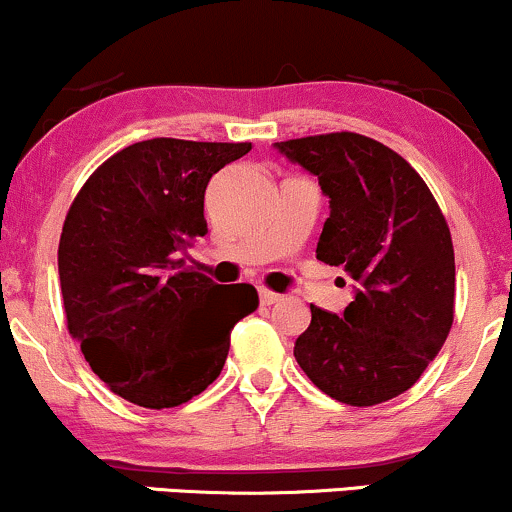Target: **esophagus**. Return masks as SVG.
Segmentation results:
<instances>
[{"instance_id": "obj_1", "label": "esophagus", "mask_w": 512, "mask_h": 512, "mask_svg": "<svg viewBox=\"0 0 512 512\" xmlns=\"http://www.w3.org/2000/svg\"><path fill=\"white\" fill-rule=\"evenodd\" d=\"M258 299H261L263 306H273L280 302V294L278 292H270V290H258Z\"/></svg>"}]
</instances>
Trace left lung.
Segmentation results:
<instances>
[{
    "label": "left lung",
    "mask_w": 512,
    "mask_h": 512,
    "mask_svg": "<svg viewBox=\"0 0 512 512\" xmlns=\"http://www.w3.org/2000/svg\"><path fill=\"white\" fill-rule=\"evenodd\" d=\"M318 179L330 215L316 258L345 266L354 299L342 314L311 304L294 359L333 400L398 398L434 362L453 326V239L424 179L383 143L350 131L275 143Z\"/></svg>",
    "instance_id": "8db88e82"
}]
</instances>
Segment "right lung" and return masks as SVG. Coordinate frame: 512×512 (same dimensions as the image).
<instances>
[{
  "label": "right lung",
  "instance_id": "add662e5",
  "mask_svg": "<svg viewBox=\"0 0 512 512\" xmlns=\"http://www.w3.org/2000/svg\"><path fill=\"white\" fill-rule=\"evenodd\" d=\"M249 150L150 138L102 162L71 203L59 239L66 326L119 398L189 402L220 376L234 323L258 309L251 285L225 290L179 258L208 232L210 177Z\"/></svg>",
  "mask_w": 512,
  "mask_h": 512
}]
</instances>
